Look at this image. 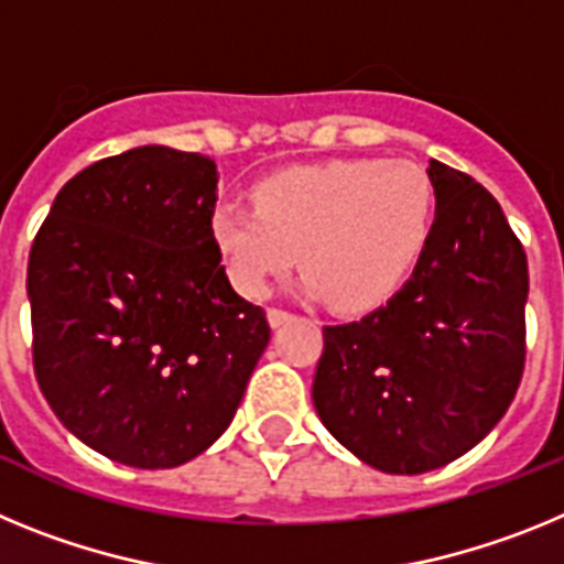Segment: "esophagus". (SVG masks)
I'll use <instances>...</instances> for the list:
<instances>
[{"label": "esophagus", "instance_id": "34e87169", "mask_svg": "<svg viewBox=\"0 0 564 564\" xmlns=\"http://www.w3.org/2000/svg\"><path fill=\"white\" fill-rule=\"evenodd\" d=\"M293 313L282 311V307H268V325L271 327H282L285 322H291Z\"/></svg>", "mask_w": 564, "mask_h": 564}]
</instances>
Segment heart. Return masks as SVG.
Masks as SVG:
<instances>
[{
  "instance_id": "1",
  "label": "heart",
  "mask_w": 564,
  "mask_h": 564,
  "mask_svg": "<svg viewBox=\"0 0 564 564\" xmlns=\"http://www.w3.org/2000/svg\"><path fill=\"white\" fill-rule=\"evenodd\" d=\"M253 203L226 200L212 214L231 285L257 299L302 259L299 291L358 313L387 302L417 265L437 192L412 161L350 158L282 169L257 183Z\"/></svg>"
}]
</instances>
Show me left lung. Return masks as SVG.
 I'll use <instances>...</instances> for the list:
<instances>
[{
	"label": "left lung",
	"mask_w": 564,
	"mask_h": 564,
	"mask_svg": "<svg viewBox=\"0 0 564 564\" xmlns=\"http://www.w3.org/2000/svg\"><path fill=\"white\" fill-rule=\"evenodd\" d=\"M430 242L406 285L325 327L313 406L333 437L387 475H423L495 430L525 367L528 259L500 203L430 161Z\"/></svg>",
	"instance_id": "1"
}]
</instances>
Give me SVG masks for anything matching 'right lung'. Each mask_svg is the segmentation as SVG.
Here are the masks:
<instances>
[{"label": "right lung", "instance_id": "add662e5", "mask_svg": "<svg viewBox=\"0 0 564 564\" xmlns=\"http://www.w3.org/2000/svg\"><path fill=\"white\" fill-rule=\"evenodd\" d=\"M217 163L138 147L64 183L28 262L33 367L89 449L134 468L206 452L265 352L212 237Z\"/></svg>", "mask_w": 564, "mask_h": 564}]
</instances>
